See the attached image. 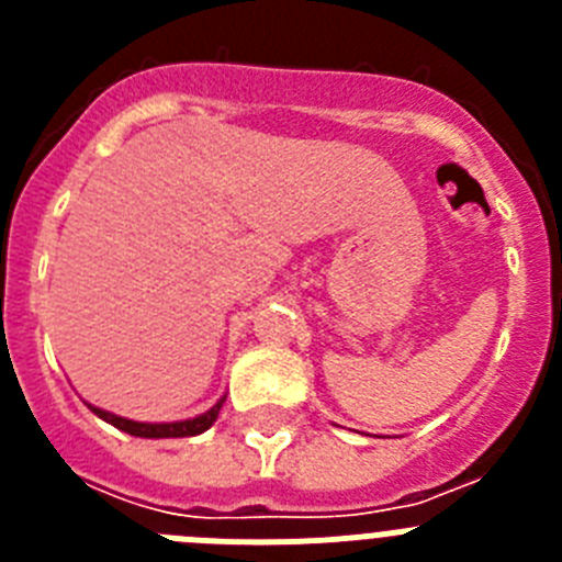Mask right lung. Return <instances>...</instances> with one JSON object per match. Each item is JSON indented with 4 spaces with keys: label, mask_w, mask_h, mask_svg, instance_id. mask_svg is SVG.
Wrapping results in <instances>:
<instances>
[{
    "label": "right lung",
    "mask_w": 562,
    "mask_h": 562,
    "mask_svg": "<svg viewBox=\"0 0 562 562\" xmlns=\"http://www.w3.org/2000/svg\"><path fill=\"white\" fill-rule=\"evenodd\" d=\"M222 405H225V396H222L211 411H205V414L193 416V419H182V422H134V419H126V416L112 414V411L95 408V405H89V411L128 436H140V439H182V436L205 434L213 422H216V416H220Z\"/></svg>",
    "instance_id": "obj_1"
}]
</instances>
